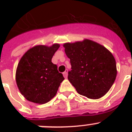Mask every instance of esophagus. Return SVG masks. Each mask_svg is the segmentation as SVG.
I'll return each instance as SVG.
<instances>
[{"label":"esophagus","mask_w":132,"mask_h":132,"mask_svg":"<svg viewBox=\"0 0 132 132\" xmlns=\"http://www.w3.org/2000/svg\"><path fill=\"white\" fill-rule=\"evenodd\" d=\"M67 71H68L67 70H65V71L63 73V76H64V77H65V78H67Z\"/></svg>","instance_id":"esophagus-1"}]
</instances>
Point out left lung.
Instances as JSON below:
<instances>
[{
    "mask_svg": "<svg viewBox=\"0 0 132 132\" xmlns=\"http://www.w3.org/2000/svg\"><path fill=\"white\" fill-rule=\"evenodd\" d=\"M71 70L68 79L79 94L98 99L111 88L117 75L116 61L110 51L89 39L64 44Z\"/></svg>",
    "mask_w": 132,
    "mask_h": 132,
    "instance_id": "8db88e82",
    "label": "left lung"
}]
</instances>
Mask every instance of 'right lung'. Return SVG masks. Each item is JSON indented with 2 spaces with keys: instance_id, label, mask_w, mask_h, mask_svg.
<instances>
[{
  "instance_id": "add662e5",
  "label": "right lung",
  "mask_w": 132,
  "mask_h": 132,
  "mask_svg": "<svg viewBox=\"0 0 132 132\" xmlns=\"http://www.w3.org/2000/svg\"><path fill=\"white\" fill-rule=\"evenodd\" d=\"M59 44L36 45L28 50L18 63L16 81L21 94L30 102L45 104L55 96L64 80L52 59Z\"/></svg>"
}]
</instances>
